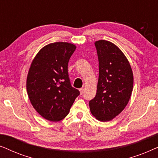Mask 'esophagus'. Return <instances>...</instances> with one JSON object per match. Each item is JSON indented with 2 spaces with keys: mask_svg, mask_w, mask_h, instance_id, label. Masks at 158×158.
I'll use <instances>...</instances> for the list:
<instances>
[{
  "mask_svg": "<svg viewBox=\"0 0 158 158\" xmlns=\"http://www.w3.org/2000/svg\"><path fill=\"white\" fill-rule=\"evenodd\" d=\"M83 91H84V88H81V89H80V93H81V95L83 94Z\"/></svg>",
  "mask_w": 158,
  "mask_h": 158,
  "instance_id": "34e87169",
  "label": "esophagus"
}]
</instances>
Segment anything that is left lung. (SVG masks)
I'll return each mask as SVG.
<instances>
[{
  "instance_id": "obj_1",
  "label": "left lung",
  "mask_w": 158,
  "mask_h": 158,
  "mask_svg": "<svg viewBox=\"0 0 158 158\" xmlns=\"http://www.w3.org/2000/svg\"><path fill=\"white\" fill-rule=\"evenodd\" d=\"M99 75L96 95L89 101L91 114L101 122L118 115L128 103L133 89V73L126 56L111 42H95Z\"/></svg>"
}]
</instances>
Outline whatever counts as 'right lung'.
<instances>
[{
	"label": "right lung",
	"mask_w": 158,
	"mask_h": 158,
	"mask_svg": "<svg viewBox=\"0 0 158 158\" xmlns=\"http://www.w3.org/2000/svg\"><path fill=\"white\" fill-rule=\"evenodd\" d=\"M75 49L70 43H51L40 49L30 66L28 96L34 109L50 122L66 117L80 95L71 85L68 72L69 60Z\"/></svg>",
	"instance_id": "right-lung-1"
}]
</instances>
